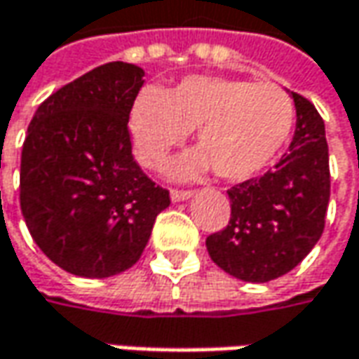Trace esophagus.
Instances as JSON below:
<instances>
[{"mask_svg":"<svg viewBox=\"0 0 359 359\" xmlns=\"http://www.w3.org/2000/svg\"><path fill=\"white\" fill-rule=\"evenodd\" d=\"M194 194L191 191H184V189H173L172 191V201H186L189 200Z\"/></svg>","mask_w":359,"mask_h":359,"instance_id":"esophagus-1","label":"esophagus"}]
</instances>
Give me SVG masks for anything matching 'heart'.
<instances>
[{
  "label": "heart",
  "mask_w": 359,
  "mask_h": 359,
  "mask_svg": "<svg viewBox=\"0 0 359 359\" xmlns=\"http://www.w3.org/2000/svg\"><path fill=\"white\" fill-rule=\"evenodd\" d=\"M292 97L276 83L222 76H187L173 88H145L131 105L133 151L158 168L168 151L196 130L200 149L170 165L189 180L214 168L222 180H252L282 154L294 128Z\"/></svg>",
  "instance_id": "heart-1"
}]
</instances>
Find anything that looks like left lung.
Returning <instances> with one entry per match:
<instances>
[{
	"instance_id": "8db88e82",
	"label": "left lung",
	"mask_w": 359,
	"mask_h": 359,
	"mask_svg": "<svg viewBox=\"0 0 359 359\" xmlns=\"http://www.w3.org/2000/svg\"><path fill=\"white\" fill-rule=\"evenodd\" d=\"M296 131L290 151L262 177L228 191V228L205 240L217 268L241 282L282 278L310 254L322 238L330 201V158L324 119L299 93Z\"/></svg>"
}]
</instances>
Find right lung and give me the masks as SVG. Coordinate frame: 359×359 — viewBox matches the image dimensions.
<instances>
[{
  "mask_svg": "<svg viewBox=\"0 0 359 359\" xmlns=\"http://www.w3.org/2000/svg\"><path fill=\"white\" fill-rule=\"evenodd\" d=\"M144 76L133 63L100 65L51 93L27 128L21 214L39 250L74 276L130 269L170 205L131 156L128 119Z\"/></svg>",
  "mask_w": 359,
  "mask_h": 359,
  "instance_id": "add662e5",
  "label": "right lung"
}]
</instances>
